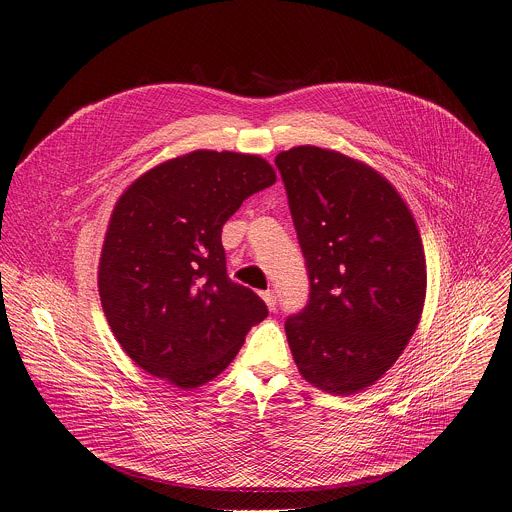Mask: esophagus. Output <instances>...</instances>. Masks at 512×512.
I'll return each mask as SVG.
<instances>
[{
	"label": "esophagus",
	"instance_id": "1",
	"mask_svg": "<svg viewBox=\"0 0 512 512\" xmlns=\"http://www.w3.org/2000/svg\"><path fill=\"white\" fill-rule=\"evenodd\" d=\"M261 298H263V302L267 304L269 310H275V294H273V289L261 291Z\"/></svg>",
	"mask_w": 512,
	"mask_h": 512
}]
</instances>
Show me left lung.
Returning a JSON list of instances; mask_svg holds the SVG:
<instances>
[{
	"label": "left lung",
	"mask_w": 512,
	"mask_h": 512,
	"mask_svg": "<svg viewBox=\"0 0 512 512\" xmlns=\"http://www.w3.org/2000/svg\"><path fill=\"white\" fill-rule=\"evenodd\" d=\"M310 275V302L285 322L300 375L332 395L375 385L403 354L425 304V253L395 186L316 145L277 154Z\"/></svg>",
	"instance_id": "8db88e82"
}]
</instances>
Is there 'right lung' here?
I'll return each instance as SVG.
<instances>
[{
    "label": "right lung",
    "mask_w": 512,
    "mask_h": 512,
    "mask_svg": "<svg viewBox=\"0 0 512 512\" xmlns=\"http://www.w3.org/2000/svg\"><path fill=\"white\" fill-rule=\"evenodd\" d=\"M277 180L255 154L196 150L133 180L115 202L99 259L105 318L127 356L196 389L221 375L265 302L227 275L223 225Z\"/></svg>",
    "instance_id": "obj_1"
}]
</instances>
